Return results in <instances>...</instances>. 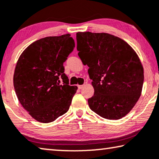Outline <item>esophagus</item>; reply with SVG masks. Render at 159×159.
Here are the masks:
<instances>
[{
	"mask_svg": "<svg viewBox=\"0 0 159 159\" xmlns=\"http://www.w3.org/2000/svg\"><path fill=\"white\" fill-rule=\"evenodd\" d=\"M77 87H78V88H79V89H82V87H84V84H82V85H78V86H77Z\"/></svg>",
	"mask_w": 159,
	"mask_h": 159,
	"instance_id": "34e87169",
	"label": "esophagus"
}]
</instances>
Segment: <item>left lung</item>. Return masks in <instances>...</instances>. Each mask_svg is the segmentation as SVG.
<instances>
[{
  "label": "left lung",
  "mask_w": 159,
  "mask_h": 159,
  "mask_svg": "<svg viewBox=\"0 0 159 159\" xmlns=\"http://www.w3.org/2000/svg\"><path fill=\"white\" fill-rule=\"evenodd\" d=\"M77 49L95 89L89 108L102 118L125 116L141 96L144 75L139 57L119 37L107 33H77Z\"/></svg>",
  "instance_id": "left-lung-1"
}]
</instances>
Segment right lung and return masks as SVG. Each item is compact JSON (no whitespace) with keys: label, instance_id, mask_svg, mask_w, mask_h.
Returning a JSON list of instances; mask_svg holds the SVG:
<instances>
[{"label":"right lung","instance_id":"add662e5","mask_svg":"<svg viewBox=\"0 0 159 159\" xmlns=\"http://www.w3.org/2000/svg\"><path fill=\"white\" fill-rule=\"evenodd\" d=\"M75 47L69 34L48 36L30 44L18 59L13 75L16 94L39 122L51 123L70 108L77 87L69 85L63 64Z\"/></svg>","mask_w":159,"mask_h":159}]
</instances>
